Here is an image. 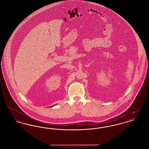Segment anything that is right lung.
I'll return each mask as SVG.
<instances>
[{
	"label": "right lung",
	"mask_w": 149,
	"mask_h": 149,
	"mask_svg": "<svg viewBox=\"0 0 149 149\" xmlns=\"http://www.w3.org/2000/svg\"><path fill=\"white\" fill-rule=\"evenodd\" d=\"M55 106V105H54V106H50V107H54Z\"/></svg>",
	"instance_id": "1"
}]
</instances>
